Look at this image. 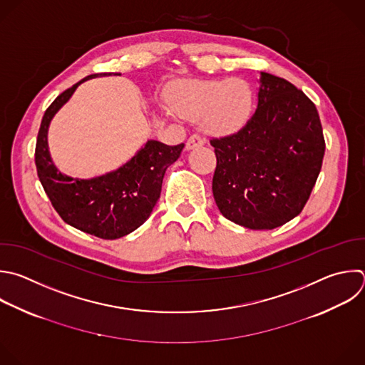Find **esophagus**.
<instances>
[{"label": "esophagus", "mask_w": 365, "mask_h": 365, "mask_svg": "<svg viewBox=\"0 0 365 365\" xmlns=\"http://www.w3.org/2000/svg\"><path fill=\"white\" fill-rule=\"evenodd\" d=\"M203 143H205V140H203L199 135H192V136L187 139V142H186V149H187V150H192V149H196V148L203 146Z\"/></svg>", "instance_id": "esophagus-1"}]
</instances>
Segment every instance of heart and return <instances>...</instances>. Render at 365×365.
I'll return each instance as SVG.
<instances>
[{"label":"heart","mask_w":365,"mask_h":365,"mask_svg":"<svg viewBox=\"0 0 365 365\" xmlns=\"http://www.w3.org/2000/svg\"><path fill=\"white\" fill-rule=\"evenodd\" d=\"M170 108L199 120L203 130L225 136L244 129L255 108V93L244 78L182 80L168 93Z\"/></svg>","instance_id":"1"}]
</instances>
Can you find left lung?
I'll list each match as a JSON object with an SVG mask.
<instances>
[{
  "label": "left lung",
  "mask_w": 365,
  "mask_h": 365,
  "mask_svg": "<svg viewBox=\"0 0 365 365\" xmlns=\"http://www.w3.org/2000/svg\"><path fill=\"white\" fill-rule=\"evenodd\" d=\"M210 145L217 160L215 202L226 219L250 229H274L301 213L325 152L315 104L269 73H261L248 125Z\"/></svg>",
  "instance_id": "left-lung-1"
}]
</instances>
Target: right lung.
Returning a JSON list of instances; mask_svg holds the SVG:
<instances>
[{
    "mask_svg": "<svg viewBox=\"0 0 365 365\" xmlns=\"http://www.w3.org/2000/svg\"><path fill=\"white\" fill-rule=\"evenodd\" d=\"M101 76L111 73L87 76L46 110L36 145V166L51 205L66 223L101 239H117L136 230L150 216L160 197L166 169L179 159L185 145L148 140L129 162L106 175L78 179L61 173L48 152V126L83 81Z\"/></svg>",
    "mask_w": 365,
    "mask_h": 365,
    "instance_id": "1",
    "label": "right lung"
}]
</instances>
